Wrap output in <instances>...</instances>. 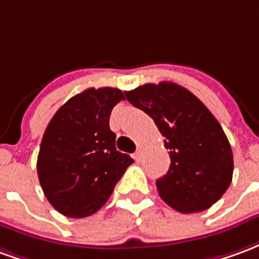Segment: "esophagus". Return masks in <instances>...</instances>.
<instances>
[{"label": "esophagus", "instance_id": "esophagus-1", "mask_svg": "<svg viewBox=\"0 0 259 259\" xmlns=\"http://www.w3.org/2000/svg\"><path fill=\"white\" fill-rule=\"evenodd\" d=\"M141 157H143V150H141V148H139V150H137L135 154V159L136 161H140Z\"/></svg>", "mask_w": 259, "mask_h": 259}]
</instances>
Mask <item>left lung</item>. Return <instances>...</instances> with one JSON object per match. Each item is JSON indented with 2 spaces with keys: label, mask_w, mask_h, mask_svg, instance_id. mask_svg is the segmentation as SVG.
<instances>
[{
  "label": "left lung",
  "mask_w": 259,
  "mask_h": 259,
  "mask_svg": "<svg viewBox=\"0 0 259 259\" xmlns=\"http://www.w3.org/2000/svg\"><path fill=\"white\" fill-rule=\"evenodd\" d=\"M124 96L165 137L170 166L157 180L161 198L182 213L208 209L233 176V154L222 126L193 93L175 83H147Z\"/></svg>",
  "instance_id": "left-lung-1"
}]
</instances>
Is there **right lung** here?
Returning <instances> with one entry per match:
<instances>
[{
    "instance_id": "obj_1",
    "label": "right lung",
    "mask_w": 259,
    "mask_h": 259,
    "mask_svg": "<svg viewBox=\"0 0 259 259\" xmlns=\"http://www.w3.org/2000/svg\"><path fill=\"white\" fill-rule=\"evenodd\" d=\"M120 100L119 89H87L65 102L44 132L37 175L50 204L65 217L98 211L135 162L116 151V135L109 129L111 111Z\"/></svg>"
}]
</instances>
